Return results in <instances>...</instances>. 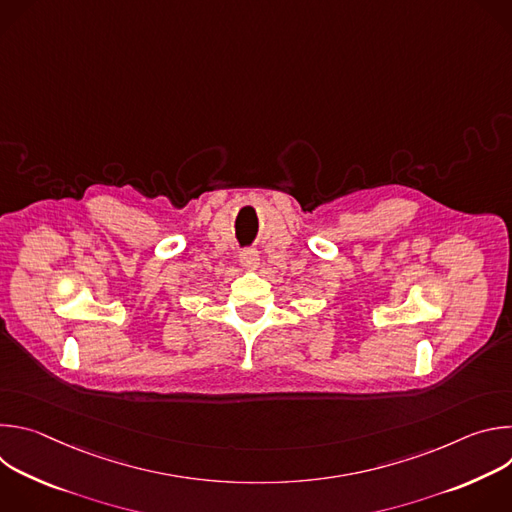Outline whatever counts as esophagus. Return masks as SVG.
<instances>
[{
    "label": "esophagus",
    "instance_id": "obj_1",
    "mask_svg": "<svg viewBox=\"0 0 512 512\" xmlns=\"http://www.w3.org/2000/svg\"><path fill=\"white\" fill-rule=\"evenodd\" d=\"M239 259H241V265L247 269H255L259 265V253L255 249H243Z\"/></svg>",
    "mask_w": 512,
    "mask_h": 512
}]
</instances>
